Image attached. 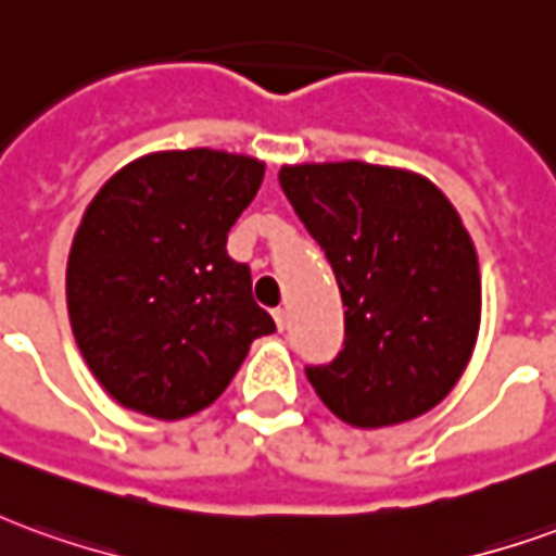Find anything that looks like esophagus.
Instances as JSON below:
<instances>
[{"mask_svg":"<svg viewBox=\"0 0 556 556\" xmlns=\"http://www.w3.org/2000/svg\"><path fill=\"white\" fill-rule=\"evenodd\" d=\"M274 321H277L279 330H286V321H289V315H286V309H274Z\"/></svg>","mask_w":556,"mask_h":556,"instance_id":"esophagus-1","label":"esophagus"}]
</instances>
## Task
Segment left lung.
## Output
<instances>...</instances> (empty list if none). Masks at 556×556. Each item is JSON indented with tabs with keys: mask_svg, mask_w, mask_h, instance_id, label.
Segmentation results:
<instances>
[{
	"mask_svg": "<svg viewBox=\"0 0 556 556\" xmlns=\"http://www.w3.org/2000/svg\"><path fill=\"white\" fill-rule=\"evenodd\" d=\"M279 187L345 306L342 351L306 366L315 393L361 429L434 408L479 330L477 250L450 199L414 172L361 160L282 166Z\"/></svg>",
	"mask_w": 556,
	"mask_h": 556,
	"instance_id": "left-lung-1",
	"label": "left lung"
}]
</instances>
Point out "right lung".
I'll return each mask as SVG.
<instances>
[{
	"mask_svg": "<svg viewBox=\"0 0 556 556\" xmlns=\"http://www.w3.org/2000/svg\"><path fill=\"white\" fill-rule=\"evenodd\" d=\"M265 163L211 148L134 160L83 214L67 258L71 327L125 408L181 419L229 387L250 342L274 333L229 229Z\"/></svg>",
	"mask_w": 556,
	"mask_h": 556,
	"instance_id": "1",
	"label": "right lung"
}]
</instances>
